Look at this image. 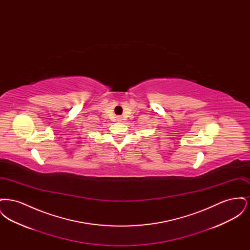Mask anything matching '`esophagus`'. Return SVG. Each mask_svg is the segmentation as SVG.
Masks as SVG:
<instances>
[{
  "mask_svg": "<svg viewBox=\"0 0 250 250\" xmlns=\"http://www.w3.org/2000/svg\"><path fill=\"white\" fill-rule=\"evenodd\" d=\"M117 121H118V122H121V121H122V117H121V116H118V117H117Z\"/></svg>",
  "mask_w": 250,
  "mask_h": 250,
  "instance_id": "obj_1",
  "label": "esophagus"
}]
</instances>
